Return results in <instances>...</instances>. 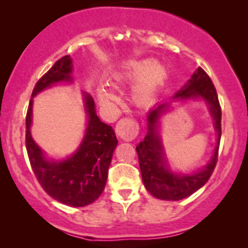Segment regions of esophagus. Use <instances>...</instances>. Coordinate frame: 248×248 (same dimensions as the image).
<instances>
[{"label":"esophagus","instance_id":"esophagus-1","mask_svg":"<svg viewBox=\"0 0 248 248\" xmlns=\"http://www.w3.org/2000/svg\"><path fill=\"white\" fill-rule=\"evenodd\" d=\"M115 132L119 138L124 141H132L139 133V124L135 119L124 118L118 122Z\"/></svg>","mask_w":248,"mask_h":248}]
</instances>
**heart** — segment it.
I'll use <instances>...</instances> for the list:
<instances>
[{"instance_id":"heart-1","label":"heart","mask_w":248,"mask_h":248,"mask_svg":"<svg viewBox=\"0 0 248 248\" xmlns=\"http://www.w3.org/2000/svg\"><path fill=\"white\" fill-rule=\"evenodd\" d=\"M167 71L160 64H155L154 59H142L133 62L124 70L114 75V80L118 84H132L138 81L133 87L132 98L139 105L149 104L155 95L156 90L166 78ZM99 99L104 104L116 101V95L107 88L98 90Z\"/></svg>"}]
</instances>
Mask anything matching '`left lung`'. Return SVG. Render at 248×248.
I'll return each instance as SVG.
<instances>
[{
    "label": "left lung",
    "mask_w": 248,
    "mask_h": 248,
    "mask_svg": "<svg viewBox=\"0 0 248 248\" xmlns=\"http://www.w3.org/2000/svg\"><path fill=\"white\" fill-rule=\"evenodd\" d=\"M203 98L210 106V112L215 119V128L218 133L217 146L215 148L212 160L201 171L192 175H175L167 168L161 140L156 132L158 118L164 112L167 104L154 108L148 114V134L144 140L136 147L140 164L142 181L144 186L154 197L163 201H179L189 197L201 189L211 177L218 160L219 142L221 136V108L218 100L217 91L207 73L199 69L182 90L176 93L173 99Z\"/></svg>",
    "instance_id": "1"
}]
</instances>
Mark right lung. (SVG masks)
<instances>
[{
  "label": "right lung",
  "mask_w": 248,
  "mask_h": 248,
  "mask_svg": "<svg viewBox=\"0 0 248 248\" xmlns=\"http://www.w3.org/2000/svg\"><path fill=\"white\" fill-rule=\"evenodd\" d=\"M72 62L64 56L37 81L31 96L58 81L71 80ZM88 126L78 152L67 160L50 162L31 138L32 98L25 118V147L37 181L45 192L56 201L70 206H85L93 203L104 191L108 168L118 140L110 126L99 120L92 96L85 95Z\"/></svg>",
  "instance_id": "1"
}]
</instances>
